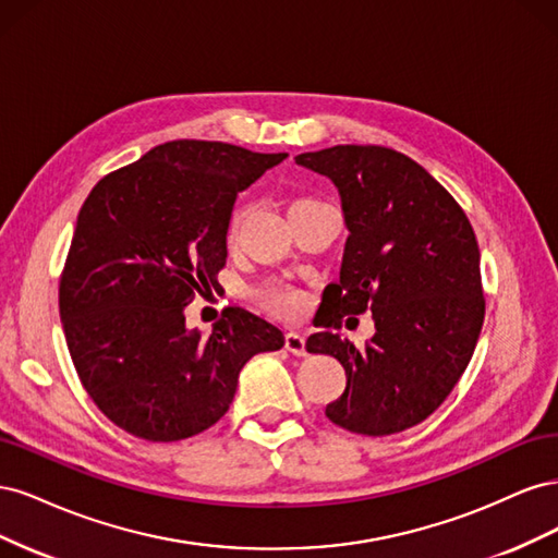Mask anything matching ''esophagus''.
<instances>
[{
  "label": "esophagus",
  "instance_id": "34e87169",
  "mask_svg": "<svg viewBox=\"0 0 558 558\" xmlns=\"http://www.w3.org/2000/svg\"><path fill=\"white\" fill-rule=\"evenodd\" d=\"M283 347L286 351H291L293 356H307V349H305V337H302L300 332H286L283 337Z\"/></svg>",
  "mask_w": 558,
  "mask_h": 558
}]
</instances>
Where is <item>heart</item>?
<instances>
[{
    "instance_id": "1",
    "label": "heart",
    "mask_w": 558,
    "mask_h": 558,
    "mask_svg": "<svg viewBox=\"0 0 558 558\" xmlns=\"http://www.w3.org/2000/svg\"><path fill=\"white\" fill-rule=\"evenodd\" d=\"M302 202H314V199L302 197V199H295L291 207L302 205ZM244 218H246V209H244V207H238V209L232 211L230 223H228V240H230V242L238 240V234H240V228H242V223H244ZM253 295H256V300L260 302V305H263L265 310L275 312V314H281V316H293V314H298V312L302 310V295H300L295 289H291V286H283V283H265V286H260V289H258L256 293H253Z\"/></svg>"
}]
</instances>
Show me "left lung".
I'll return each mask as SVG.
<instances>
[{"instance_id": "obj_1", "label": "left lung", "mask_w": 558, "mask_h": 558, "mask_svg": "<svg viewBox=\"0 0 558 558\" xmlns=\"http://www.w3.org/2000/svg\"><path fill=\"white\" fill-rule=\"evenodd\" d=\"M298 165L328 177L342 197L349 238L340 281L324 291L310 353L347 373L332 424L391 435L428 418L461 379L484 324L480 246L465 211L424 167L386 146H332ZM373 311L378 332L363 350L328 327Z\"/></svg>"}]
</instances>
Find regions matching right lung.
<instances>
[{"label": "right lung", "mask_w": 558, "mask_h": 558, "mask_svg": "<svg viewBox=\"0 0 558 558\" xmlns=\"http://www.w3.org/2000/svg\"><path fill=\"white\" fill-rule=\"evenodd\" d=\"M289 154L177 140L99 179L60 277L70 356L118 428L177 442L214 426L248 359L283 347L265 318L228 307L209 335L183 310L216 289L238 193Z\"/></svg>", "instance_id": "add662e5"}]
</instances>
